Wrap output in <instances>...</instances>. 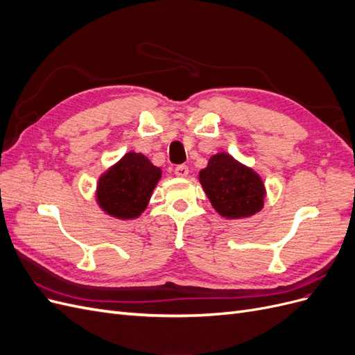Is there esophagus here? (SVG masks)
Returning a JSON list of instances; mask_svg holds the SVG:
<instances>
[{"mask_svg": "<svg viewBox=\"0 0 355 355\" xmlns=\"http://www.w3.org/2000/svg\"><path fill=\"white\" fill-rule=\"evenodd\" d=\"M175 175H176L178 178H188V175H189L188 166H185V164L178 166V167L175 168Z\"/></svg>", "mask_w": 355, "mask_h": 355, "instance_id": "obj_1", "label": "esophagus"}]
</instances>
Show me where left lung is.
Wrapping results in <instances>:
<instances>
[{"label": "left lung", "instance_id": "8db88e82", "mask_svg": "<svg viewBox=\"0 0 355 355\" xmlns=\"http://www.w3.org/2000/svg\"><path fill=\"white\" fill-rule=\"evenodd\" d=\"M198 180L213 209L225 219H245L263 209L266 189L262 178L228 153L211 155L207 167L200 170Z\"/></svg>", "mask_w": 355, "mask_h": 355}]
</instances>
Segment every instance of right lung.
<instances>
[{"instance_id": "add662e5", "label": "right lung", "mask_w": 355, "mask_h": 355, "mask_svg": "<svg viewBox=\"0 0 355 355\" xmlns=\"http://www.w3.org/2000/svg\"><path fill=\"white\" fill-rule=\"evenodd\" d=\"M161 175V168L144 154L127 153L99 176L96 202L115 219H137L145 211Z\"/></svg>"}]
</instances>
